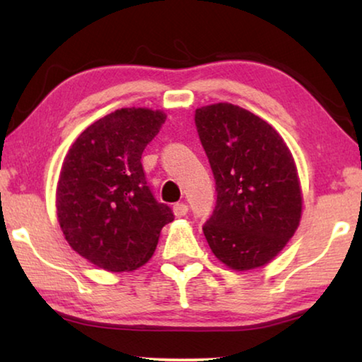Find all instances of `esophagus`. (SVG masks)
Returning a JSON list of instances; mask_svg holds the SVG:
<instances>
[{
    "label": "esophagus",
    "mask_w": 362,
    "mask_h": 362,
    "mask_svg": "<svg viewBox=\"0 0 362 362\" xmlns=\"http://www.w3.org/2000/svg\"><path fill=\"white\" fill-rule=\"evenodd\" d=\"M187 212H188V206H187L185 203H177V204H174V214H175V217L187 216Z\"/></svg>",
    "instance_id": "obj_1"
}]
</instances>
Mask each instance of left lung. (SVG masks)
Wrapping results in <instances>:
<instances>
[{
  "mask_svg": "<svg viewBox=\"0 0 362 362\" xmlns=\"http://www.w3.org/2000/svg\"><path fill=\"white\" fill-rule=\"evenodd\" d=\"M194 122L216 179V209L203 226L214 255L238 272L267 265L302 216L291 150L267 121L233 103L198 108Z\"/></svg>",
  "mask_w": 362,
  "mask_h": 362,
  "instance_id": "1",
  "label": "left lung"
}]
</instances>
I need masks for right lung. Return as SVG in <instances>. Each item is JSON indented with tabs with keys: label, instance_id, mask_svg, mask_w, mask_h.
I'll list each match as a JSON object with an SVG mask.
<instances>
[{
	"label": "right lung",
	"instance_id": "right-lung-1",
	"mask_svg": "<svg viewBox=\"0 0 362 362\" xmlns=\"http://www.w3.org/2000/svg\"><path fill=\"white\" fill-rule=\"evenodd\" d=\"M166 121L163 112L121 108L79 134L57 183V218L73 250L107 272L150 260L174 214L146 183L142 153Z\"/></svg>",
	"mask_w": 362,
	"mask_h": 362
}]
</instances>
